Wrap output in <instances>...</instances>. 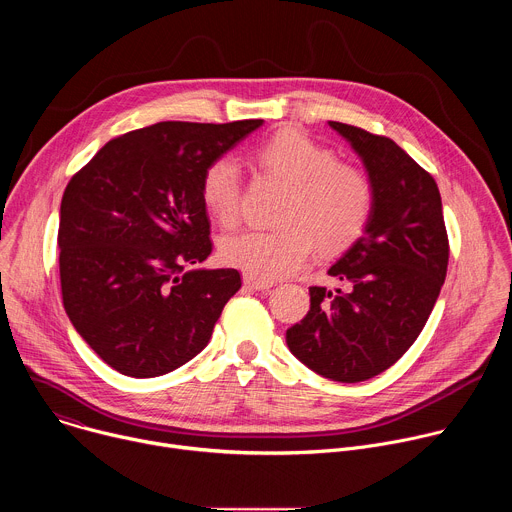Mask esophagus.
<instances>
[{"label": "esophagus", "mask_w": 512, "mask_h": 512, "mask_svg": "<svg viewBox=\"0 0 512 512\" xmlns=\"http://www.w3.org/2000/svg\"><path fill=\"white\" fill-rule=\"evenodd\" d=\"M243 285L247 289H255V291H265V289H271L273 283L271 281H263V279H257V277H251V275H245L243 277Z\"/></svg>", "instance_id": "esophagus-1"}]
</instances>
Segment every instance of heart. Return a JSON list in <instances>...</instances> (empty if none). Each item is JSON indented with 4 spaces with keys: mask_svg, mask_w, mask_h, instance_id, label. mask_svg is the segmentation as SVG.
Returning a JSON list of instances; mask_svg holds the SVG:
<instances>
[{
    "mask_svg": "<svg viewBox=\"0 0 512 512\" xmlns=\"http://www.w3.org/2000/svg\"><path fill=\"white\" fill-rule=\"evenodd\" d=\"M255 162L287 186L281 227L225 237L218 247L225 265L257 279H277L298 269L314 245L324 253H338L367 229L375 206L371 176L358 166L336 162V154L312 137L283 129L257 145ZM200 198L218 225H235L241 200L237 162H210L200 180Z\"/></svg>",
    "mask_w": 512,
    "mask_h": 512,
    "instance_id": "heart-1",
    "label": "heart"
}]
</instances>
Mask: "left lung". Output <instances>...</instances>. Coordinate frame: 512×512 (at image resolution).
<instances>
[{
	"label": "left lung",
	"mask_w": 512,
	"mask_h": 512,
	"mask_svg": "<svg viewBox=\"0 0 512 512\" xmlns=\"http://www.w3.org/2000/svg\"><path fill=\"white\" fill-rule=\"evenodd\" d=\"M362 160L375 186L371 221L328 269L340 287H310V312L285 332L314 373L338 381L373 379L423 330L448 271V233L435 180L383 135L328 121Z\"/></svg>",
	"instance_id": "left-lung-1"
}]
</instances>
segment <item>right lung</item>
Returning <instances> with one entry per match:
<instances>
[{
  "label": "right lung",
  "mask_w": 512,
  "mask_h": 512,
  "mask_svg": "<svg viewBox=\"0 0 512 512\" xmlns=\"http://www.w3.org/2000/svg\"><path fill=\"white\" fill-rule=\"evenodd\" d=\"M261 125L162 121L107 141L70 178L58 225L62 304L121 375L152 379L192 360L239 291L237 269L196 267L212 251L200 180Z\"/></svg>",
  "instance_id": "obj_1"
}]
</instances>
